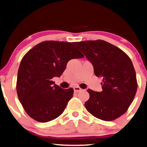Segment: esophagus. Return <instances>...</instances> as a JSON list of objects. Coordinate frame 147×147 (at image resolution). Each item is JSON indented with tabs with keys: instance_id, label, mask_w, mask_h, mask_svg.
Returning a JSON list of instances; mask_svg holds the SVG:
<instances>
[{
	"instance_id": "34e87169",
	"label": "esophagus",
	"mask_w": 147,
	"mask_h": 147,
	"mask_svg": "<svg viewBox=\"0 0 147 147\" xmlns=\"http://www.w3.org/2000/svg\"><path fill=\"white\" fill-rule=\"evenodd\" d=\"M74 92H79L81 91L82 89L79 86H74Z\"/></svg>"
}]
</instances>
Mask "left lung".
Masks as SVG:
<instances>
[{"instance_id":"8db88e82","label":"left lung","mask_w":147,"mask_h":147,"mask_svg":"<svg viewBox=\"0 0 147 147\" xmlns=\"http://www.w3.org/2000/svg\"><path fill=\"white\" fill-rule=\"evenodd\" d=\"M91 62L94 74L102 79V90H87L86 110L106 121L116 119L127 112L138 88L136 71L129 57L119 48L102 40L74 42Z\"/></svg>"}]
</instances>
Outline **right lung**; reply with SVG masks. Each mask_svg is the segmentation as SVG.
I'll return each instance as SVG.
<instances>
[{"instance_id": "obj_1", "label": "right lung", "mask_w": 147, "mask_h": 147, "mask_svg": "<svg viewBox=\"0 0 147 147\" xmlns=\"http://www.w3.org/2000/svg\"><path fill=\"white\" fill-rule=\"evenodd\" d=\"M72 43L44 41L28 51L20 62L17 96L27 114L38 122L58 117L73 97V88H61L51 80L63 74L69 60L84 57Z\"/></svg>"}]
</instances>
